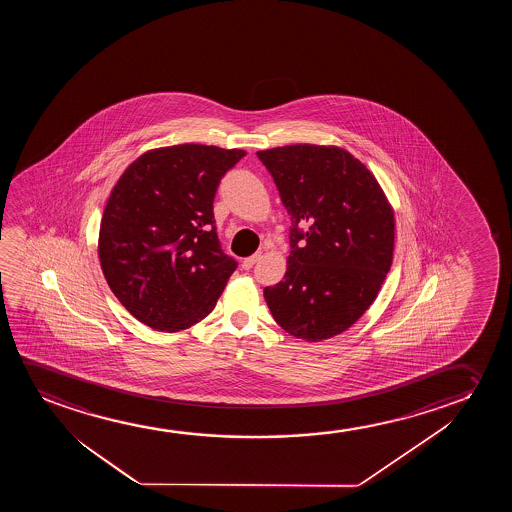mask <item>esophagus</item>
<instances>
[{"label": "esophagus", "mask_w": 512, "mask_h": 512, "mask_svg": "<svg viewBox=\"0 0 512 512\" xmlns=\"http://www.w3.org/2000/svg\"><path fill=\"white\" fill-rule=\"evenodd\" d=\"M260 259V253H255V255H252V257H246L245 260H243V262H241V267H243V269H246V271H248V269H252L253 267V264H255V262H257V260Z\"/></svg>", "instance_id": "34e87169"}]
</instances>
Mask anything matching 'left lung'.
Masks as SVG:
<instances>
[{"label":"left lung","instance_id":"1","mask_svg":"<svg viewBox=\"0 0 512 512\" xmlns=\"http://www.w3.org/2000/svg\"><path fill=\"white\" fill-rule=\"evenodd\" d=\"M257 157L292 220L287 273L264 288L267 306L290 336L330 339L364 315L392 267V206L344 148L304 143Z\"/></svg>","mask_w":512,"mask_h":512}]
</instances>
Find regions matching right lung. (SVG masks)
Returning a JSON list of instances; mask_svg holds the SVG:
<instances>
[{
	"label": "right lung",
	"instance_id": "right-lung-1",
	"mask_svg": "<svg viewBox=\"0 0 512 512\" xmlns=\"http://www.w3.org/2000/svg\"><path fill=\"white\" fill-rule=\"evenodd\" d=\"M245 150L173 145L140 155L115 183L99 227L106 283L150 329L210 315L238 262L218 241L213 199Z\"/></svg>",
	"mask_w": 512,
	"mask_h": 512
}]
</instances>
